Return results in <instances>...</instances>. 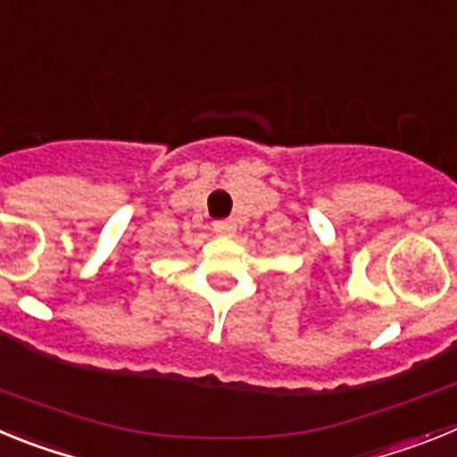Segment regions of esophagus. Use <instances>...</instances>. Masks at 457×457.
Wrapping results in <instances>:
<instances>
[{
    "label": "esophagus",
    "mask_w": 457,
    "mask_h": 457,
    "mask_svg": "<svg viewBox=\"0 0 457 457\" xmlns=\"http://www.w3.org/2000/svg\"><path fill=\"white\" fill-rule=\"evenodd\" d=\"M236 221H231V220H220V221H215V224H212V231L217 233V236H233V233H236Z\"/></svg>",
    "instance_id": "34e87169"
}]
</instances>
